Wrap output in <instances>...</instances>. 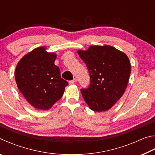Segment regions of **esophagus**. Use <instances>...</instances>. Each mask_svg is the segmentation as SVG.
<instances>
[{
    "label": "esophagus",
    "instance_id": "obj_1",
    "mask_svg": "<svg viewBox=\"0 0 155 155\" xmlns=\"http://www.w3.org/2000/svg\"><path fill=\"white\" fill-rule=\"evenodd\" d=\"M76 82H77V78H74L73 80L70 81H69V83H70V84H74V83H75Z\"/></svg>",
    "mask_w": 155,
    "mask_h": 155
}]
</instances>
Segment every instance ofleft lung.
I'll return each instance as SVG.
<instances>
[{
  "instance_id": "left-lung-1",
  "label": "left lung",
  "mask_w": 155,
  "mask_h": 155,
  "mask_svg": "<svg viewBox=\"0 0 155 155\" xmlns=\"http://www.w3.org/2000/svg\"><path fill=\"white\" fill-rule=\"evenodd\" d=\"M90 77L89 87L81 91L94 111H107L122 96L130 74V63L127 54L114 47L91 46L78 51Z\"/></svg>"
}]
</instances>
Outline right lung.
I'll return each mask as SVG.
<instances>
[{
    "instance_id": "right-lung-1",
    "label": "right lung",
    "mask_w": 155,
    "mask_h": 155,
    "mask_svg": "<svg viewBox=\"0 0 155 155\" xmlns=\"http://www.w3.org/2000/svg\"><path fill=\"white\" fill-rule=\"evenodd\" d=\"M57 55L44 46L33 50L21 59L15 70L19 90L37 109L48 110L61 98L68 85L54 65Z\"/></svg>"
}]
</instances>
